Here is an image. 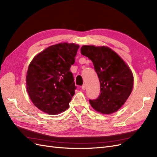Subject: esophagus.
<instances>
[{
  "label": "esophagus",
  "mask_w": 157,
  "mask_h": 157,
  "mask_svg": "<svg viewBox=\"0 0 157 157\" xmlns=\"http://www.w3.org/2000/svg\"><path fill=\"white\" fill-rule=\"evenodd\" d=\"M86 84H84L82 86V89L83 90H86Z\"/></svg>",
  "instance_id": "34e87169"
}]
</instances>
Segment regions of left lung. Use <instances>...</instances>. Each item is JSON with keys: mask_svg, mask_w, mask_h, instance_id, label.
<instances>
[{"mask_svg": "<svg viewBox=\"0 0 157 157\" xmlns=\"http://www.w3.org/2000/svg\"><path fill=\"white\" fill-rule=\"evenodd\" d=\"M83 56L92 60L100 82V94L89 100L94 110L103 115L117 111L124 105L132 91L134 77L125 61L107 46L84 45Z\"/></svg>", "mask_w": 157, "mask_h": 157, "instance_id": "1", "label": "left lung"}]
</instances>
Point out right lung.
I'll use <instances>...</instances> for the list:
<instances>
[{
    "mask_svg": "<svg viewBox=\"0 0 157 157\" xmlns=\"http://www.w3.org/2000/svg\"><path fill=\"white\" fill-rule=\"evenodd\" d=\"M79 45L59 43L34 57L26 75V87L33 104L42 112L54 115L65 111L76 86L70 71Z\"/></svg>",
    "mask_w": 157,
    "mask_h": 157,
    "instance_id": "right-lung-1",
    "label": "right lung"
}]
</instances>
